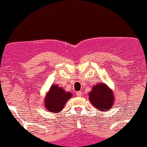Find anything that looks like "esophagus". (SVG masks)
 <instances>
[{
	"mask_svg": "<svg viewBox=\"0 0 147 147\" xmlns=\"http://www.w3.org/2000/svg\"><path fill=\"white\" fill-rule=\"evenodd\" d=\"M76 95H77V96L81 97V96H82V92H81V91H77V92H76Z\"/></svg>",
	"mask_w": 147,
	"mask_h": 147,
	"instance_id": "obj_1",
	"label": "esophagus"
}]
</instances>
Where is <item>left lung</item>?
Here are the masks:
<instances>
[{"mask_svg": "<svg viewBox=\"0 0 147 147\" xmlns=\"http://www.w3.org/2000/svg\"><path fill=\"white\" fill-rule=\"evenodd\" d=\"M88 99L92 105L101 111L111 109L114 101L112 90L104 83L97 84L93 86L92 90L88 93Z\"/></svg>", "mask_w": 147, "mask_h": 147, "instance_id": "8db88e82", "label": "left lung"}]
</instances>
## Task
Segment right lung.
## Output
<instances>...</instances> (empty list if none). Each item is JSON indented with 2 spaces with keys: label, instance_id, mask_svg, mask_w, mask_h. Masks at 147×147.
<instances>
[{
  "label": "right lung",
  "instance_id": "add662e5",
  "mask_svg": "<svg viewBox=\"0 0 147 147\" xmlns=\"http://www.w3.org/2000/svg\"><path fill=\"white\" fill-rule=\"evenodd\" d=\"M71 96V93L66 92L56 84L52 85L44 98V106L50 112L59 113Z\"/></svg>",
  "mask_w": 147,
  "mask_h": 147
}]
</instances>
